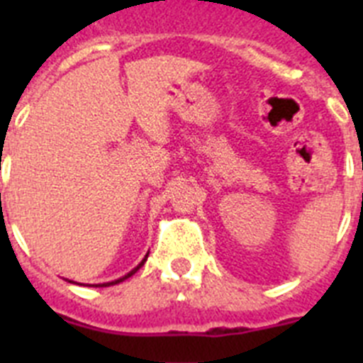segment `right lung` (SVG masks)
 <instances>
[{"label": "right lung", "instance_id": "right-lung-1", "mask_svg": "<svg viewBox=\"0 0 363 363\" xmlns=\"http://www.w3.org/2000/svg\"><path fill=\"white\" fill-rule=\"evenodd\" d=\"M147 256H149V252H147V255H145V258H143V259H142V262H140V264H138V265H136V267H134V269H133V271H130V272H127V274H125V277L118 278V280H112V281H107V284H96V285H94V287H108V285H116V284H120V281L127 280V278H129V277H133L134 272H136V271H138V269H140V267H142V265H143V264H145V262H147ZM69 281H70V284H76V281H72V280H69Z\"/></svg>", "mask_w": 363, "mask_h": 363}]
</instances>
